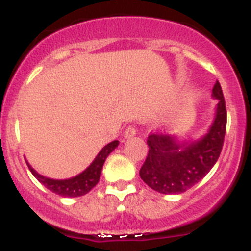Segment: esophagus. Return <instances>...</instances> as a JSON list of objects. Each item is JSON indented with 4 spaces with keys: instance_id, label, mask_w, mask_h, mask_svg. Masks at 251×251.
Returning a JSON list of instances; mask_svg holds the SVG:
<instances>
[{
    "instance_id": "34e87169",
    "label": "esophagus",
    "mask_w": 251,
    "mask_h": 251,
    "mask_svg": "<svg viewBox=\"0 0 251 251\" xmlns=\"http://www.w3.org/2000/svg\"><path fill=\"white\" fill-rule=\"evenodd\" d=\"M137 134V130H136V127H133V126H129V127L127 128V129L124 130V138L126 139H129L132 138V137H134Z\"/></svg>"
}]
</instances>
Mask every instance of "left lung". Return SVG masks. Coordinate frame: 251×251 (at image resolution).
I'll return each mask as SVG.
<instances>
[{
	"label": "left lung",
	"instance_id": "left-lung-1",
	"mask_svg": "<svg viewBox=\"0 0 251 251\" xmlns=\"http://www.w3.org/2000/svg\"><path fill=\"white\" fill-rule=\"evenodd\" d=\"M216 99L214 119L199 138L171 134H151L150 151L139 176L152 190L165 195L187 191L210 172L223 150L226 130V106L219 81L214 85Z\"/></svg>",
	"mask_w": 251,
	"mask_h": 251
}]
</instances>
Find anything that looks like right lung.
<instances>
[{
  "label": "right lung",
  "mask_w": 251,
  "mask_h": 251,
  "mask_svg": "<svg viewBox=\"0 0 251 251\" xmlns=\"http://www.w3.org/2000/svg\"><path fill=\"white\" fill-rule=\"evenodd\" d=\"M119 141H113L104 146L101 148L100 152L97 154L94 161L90 163L89 167H86L81 174L76 175V176L72 177V178L66 179H54L49 178V177L40 175L39 172L31 167V165L26 161L28 166V170L31 171V174L36 177V179L40 183H43L48 190L52 191L54 194L60 195L63 197H79L83 195L88 194V192L94 187L97 183L99 182L101 175V170H103V165L105 162L106 157L109 156L110 153L118 147Z\"/></svg>",
  "instance_id": "obj_1"
}]
</instances>
